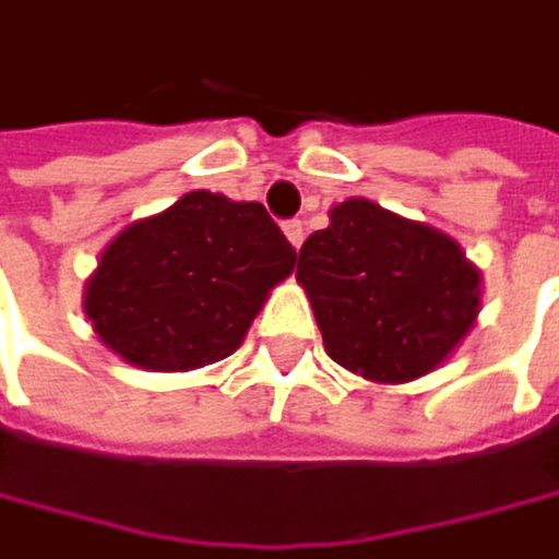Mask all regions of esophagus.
<instances>
[{
	"instance_id": "1",
	"label": "esophagus",
	"mask_w": 559,
	"mask_h": 559,
	"mask_svg": "<svg viewBox=\"0 0 559 559\" xmlns=\"http://www.w3.org/2000/svg\"><path fill=\"white\" fill-rule=\"evenodd\" d=\"M284 236L290 239L294 249H300V242H304V236H307V233H304V223H300V219H287V223H284Z\"/></svg>"
}]
</instances>
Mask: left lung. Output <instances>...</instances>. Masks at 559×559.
<instances>
[{
  "label": "left lung",
  "instance_id": "8db88e82",
  "mask_svg": "<svg viewBox=\"0 0 559 559\" xmlns=\"http://www.w3.org/2000/svg\"><path fill=\"white\" fill-rule=\"evenodd\" d=\"M326 353L372 382L437 369L479 313V272L460 246L372 200H346L297 255Z\"/></svg>",
  "mask_w": 559,
  "mask_h": 559
}]
</instances>
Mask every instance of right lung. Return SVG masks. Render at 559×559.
I'll return each mask as SVG.
<instances>
[{"label": "right lung", "mask_w": 559, "mask_h": 559, "mask_svg": "<svg viewBox=\"0 0 559 559\" xmlns=\"http://www.w3.org/2000/svg\"><path fill=\"white\" fill-rule=\"evenodd\" d=\"M294 259L262 203L193 190L112 239L83 307L126 362L152 372L203 369L239 349Z\"/></svg>", "instance_id": "add662e5"}]
</instances>
